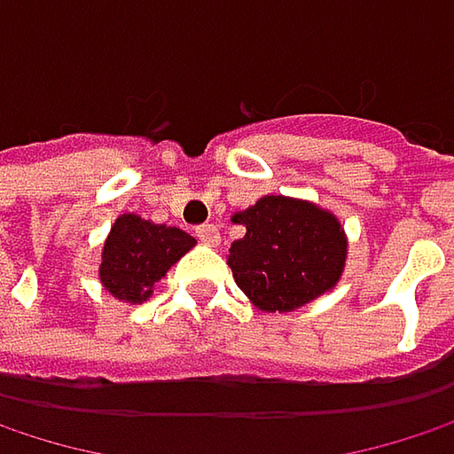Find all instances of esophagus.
Segmentation results:
<instances>
[{
    "label": "esophagus",
    "instance_id": "esophagus-1",
    "mask_svg": "<svg viewBox=\"0 0 454 454\" xmlns=\"http://www.w3.org/2000/svg\"><path fill=\"white\" fill-rule=\"evenodd\" d=\"M197 239H200L202 244H207V247H218V241H221V231L207 223V226L197 228Z\"/></svg>",
    "mask_w": 454,
    "mask_h": 454
}]
</instances>
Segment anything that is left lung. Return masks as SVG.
<instances>
[{"instance_id": "obj_1", "label": "left lung", "mask_w": 454, "mask_h": 454, "mask_svg": "<svg viewBox=\"0 0 454 454\" xmlns=\"http://www.w3.org/2000/svg\"><path fill=\"white\" fill-rule=\"evenodd\" d=\"M247 228L228 249L239 289L262 313H292L331 292L347 265L341 221L316 202L268 194L233 213Z\"/></svg>"}]
</instances>
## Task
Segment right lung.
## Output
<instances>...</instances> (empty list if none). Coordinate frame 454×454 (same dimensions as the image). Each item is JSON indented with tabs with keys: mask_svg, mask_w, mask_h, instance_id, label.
Here are the masks:
<instances>
[{
	"mask_svg": "<svg viewBox=\"0 0 454 454\" xmlns=\"http://www.w3.org/2000/svg\"><path fill=\"white\" fill-rule=\"evenodd\" d=\"M197 244L176 226L152 223L141 215H121L102 249L99 281L121 302L138 305L152 297L154 284Z\"/></svg>",
	"mask_w": 454,
	"mask_h": 454,
	"instance_id": "add662e5",
	"label": "right lung"
}]
</instances>
